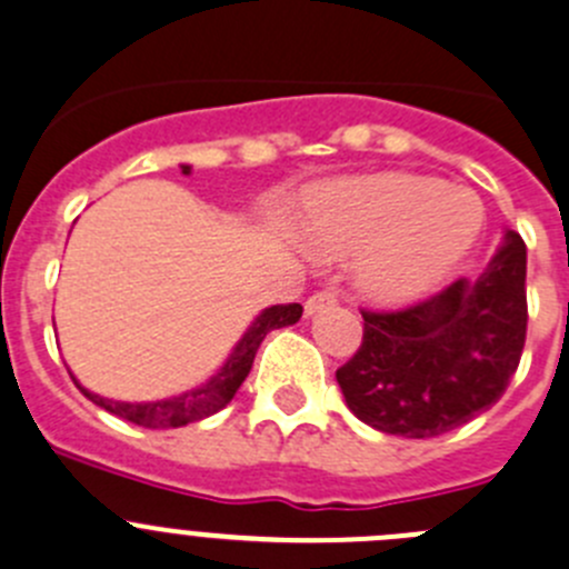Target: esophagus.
I'll return each mask as SVG.
<instances>
[{"label": "esophagus", "instance_id": "34e87169", "mask_svg": "<svg viewBox=\"0 0 569 569\" xmlns=\"http://www.w3.org/2000/svg\"><path fill=\"white\" fill-rule=\"evenodd\" d=\"M336 306V295L333 291H317L313 297H308L306 302V317H313V313L325 311V308Z\"/></svg>", "mask_w": 569, "mask_h": 569}]
</instances>
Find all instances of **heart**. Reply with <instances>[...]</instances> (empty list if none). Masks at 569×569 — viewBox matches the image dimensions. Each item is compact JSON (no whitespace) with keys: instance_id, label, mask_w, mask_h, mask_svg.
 I'll return each mask as SVG.
<instances>
[{"instance_id":"1","label":"heart","mask_w":569,"mask_h":569,"mask_svg":"<svg viewBox=\"0 0 569 569\" xmlns=\"http://www.w3.org/2000/svg\"><path fill=\"white\" fill-rule=\"evenodd\" d=\"M483 208L472 191L419 174L330 180L302 197L300 236L319 256H352L363 295L400 306L437 289L476 244Z\"/></svg>"}]
</instances>
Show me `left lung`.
I'll list each match as a JSON object with an SVG mask.
<instances>
[{"label":"left lung","mask_w":569,"mask_h":569,"mask_svg":"<svg viewBox=\"0 0 569 569\" xmlns=\"http://www.w3.org/2000/svg\"><path fill=\"white\" fill-rule=\"evenodd\" d=\"M363 339L336 369L347 408L375 431L431 439L503 397L526 347V244H503L476 280L459 278L402 311H361Z\"/></svg>","instance_id":"1"}]
</instances>
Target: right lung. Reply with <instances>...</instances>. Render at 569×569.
Listing matches in <instances>:
<instances>
[{"instance_id":"add662e5","label":"right lung","mask_w":569,"mask_h":569,"mask_svg":"<svg viewBox=\"0 0 569 569\" xmlns=\"http://www.w3.org/2000/svg\"><path fill=\"white\" fill-rule=\"evenodd\" d=\"M191 167H183V174H189ZM302 317L300 302H289V306H272L263 308L256 317V322L247 328V333L241 336L239 345L233 347V352L228 356L224 367L213 375L211 380L200 383L197 389L183 391V395L163 397V400L152 402H121L110 400V397L93 395L86 386L77 383V378L71 375V380L77 383V389L93 402V406L104 408L113 417L127 419L132 425H141V428H183L189 422H200V419L211 417L219 408L228 406L233 400V395L239 391V386L244 383V378L250 375L252 361H256V352L261 347V341L267 339L269 330L286 328V325H295Z\"/></svg>"}]
</instances>
